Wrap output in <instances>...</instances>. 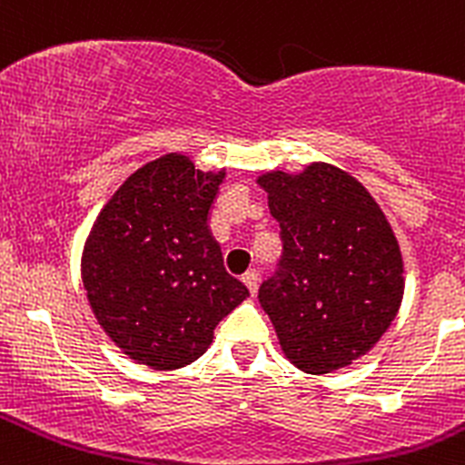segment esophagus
<instances>
[{"instance_id":"1","label":"esophagus","mask_w":465,"mask_h":465,"mask_svg":"<svg viewBox=\"0 0 465 465\" xmlns=\"http://www.w3.org/2000/svg\"><path fill=\"white\" fill-rule=\"evenodd\" d=\"M242 283H245V286L250 288L252 295H254L256 286H259V272H256V270H247V272L242 274Z\"/></svg>"}]
</instances>
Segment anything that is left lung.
<instances>
[{"label":"left lung","mask_w":465,"mask_h":465,"mask_svg":"<svg viewBox=\"0 0 465 465\" xmlns=\"http://www.w3.org/2000/svg\"><path fill=\"white\" fill-rule=\"evenodd\" d=\"M279 223L282 259L261 283L292 366L311 375L366 354L393 322L404 291L400 245L371 193L327 163L259 177Z\"/></svg>","instance_id":"left-lung-1"}]
</instances>
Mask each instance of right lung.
Returning a JSON list of instances; mask_svg holds the SVG:
<instances>
[{
    "instance_id": "right-lung-1",
    "label": "right lung",
    "mask_w": 465,
    "mask_h": 465,
    "mask_svg": "<svg viewBox=\"0 0 465 465\" xmlns=\"http://www.w3.org/2000/svg\"><path fill=\"white\" fill-rule=\"evenodd\" d=\"M223 179L182 154L161 156L118 188L85 241L81 277L94 318L154 371L200 359L220 320L250 295L209 232Z\"/></svg>"
}]
</instances>
